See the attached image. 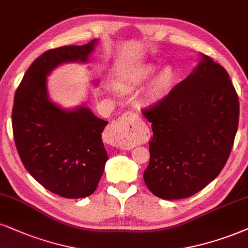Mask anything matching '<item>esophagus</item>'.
<instances>
[{"label": "esophagus", "mask_w": 248, "mask_h": 248, "mask_svg": "<svg viewBox=\"0 0 248 248\" xmlns=\"http://www.w3.org/2000/svg\"><path fill=\"white\" fill-rule=\"evenodd\" d=\"M108 133L115 145L123 148L134 147L141 140L137 116L131 111L124 112L121 117L112 122Z\"/></svg>", "instance_id": "1"}]
</instances>
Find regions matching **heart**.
<instances>
[{
  "label": "heart",
  "instance_id": "1",
  "mask_svg": "<svg viewBox=\"0 0 248 248\" xmlns=\"http://www.w3.org/2000/svg\"><path fill=\"white\" fill-rule=\"evenodd\" d=\"M155 71H156V66L153 65V64H146V65L141 66V68L136 72V75L133 76L129 86H140L143 82L149 80L152 76L154 75ZM173 78H175V72H173L171 66H166V68L162 69L152 82L151 88H149V95H151L153 99H156V97L163 95V94L170 88L171 84H172L173 81Z\"/></svg>",
  "mask_w": 248,
  "mask_h": 248
}]
</instances>
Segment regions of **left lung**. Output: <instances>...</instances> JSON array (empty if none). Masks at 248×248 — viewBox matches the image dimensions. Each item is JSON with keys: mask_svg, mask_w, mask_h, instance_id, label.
<instances>
[{"mask_svg": "<svg viewBox=\"0 0 248 248\" xmlns=\"http://www.w3.org/2000/svg\"><path fill=\"white\" fill-rule=\"evenodd\" d=\"M142 114L153 130L143 172L153 194L192 197L219 175L239 122V100L222 65L200 54L193 72Z\"/></svg>", "mask_w": 248, "mask_h": 248, "instance_id": "obj_1", "label": "left lung"}]
</instances>
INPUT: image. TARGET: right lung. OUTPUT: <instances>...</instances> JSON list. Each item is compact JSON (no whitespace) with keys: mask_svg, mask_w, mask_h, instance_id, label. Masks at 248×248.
I'll list each match as a JSON object with an SVG mask.
<instances>
[{"mask_svg":"<svg viewBox=\"0 0 248 248\" xmlns=\"http://www.w3.org/2000/svg\"><path fill=\"white\" fill-rule=\"evenodd\" d=\"M97 44L47 50L31 64L15 94V143L30 175L60 197H88L108 160L102 133L108 122L85 106L63 109L48 95L47 77L63 63H86Z\"/></svg>","mask_w":248,"mask_h":248,"instance_id":"add662e5","label":"right lung"}]
</instances>
